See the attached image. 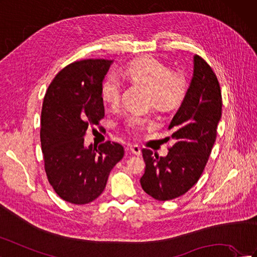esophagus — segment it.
Returning <instances> with one entry per match:
<instances>
[{"instance_id": "34e87169", "label": "esophagus", "mask_w": 257, "mask_h": 257, "mask_svg": "<svg viewBox=\"0 0 257 257\" xmlns=\"http://www.w3.org/2000/svg\"><path fill=\"white\" fill-rule=\"evenodd\" d=\"M127 149L135 156H141V154H142L141 147H140V146H137V145H131V146H128Z\"/></svg>"}]
</instances>
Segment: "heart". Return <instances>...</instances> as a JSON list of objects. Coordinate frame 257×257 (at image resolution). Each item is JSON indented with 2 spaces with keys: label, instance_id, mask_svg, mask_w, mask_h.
Masks as SVG:
<instances>
[{
  "label": "heart",
  "instance_id": "b5f03b06",
  "mask_svg": "<svg viewBox=\"0 0 257 257\" xmlns=\"http://www.w3.org/2000/svg\"><path fill=\"white\" fill-rule=\"evenodd\" d=\"M124 73L132 81L151 91L152 105L162 111L176 108L182 101L186 81L180 73L172 72L170 67L154 57L138 58L126 67ZM122 84L114 74H109L101 86V96L110 106H116L120 101ZM149 122L147 117L134 113L126 121V127L132 131L142 130Z\"/></svg>",
  "mask_w": 257,
  "mask_h": 257
}]
</instances>
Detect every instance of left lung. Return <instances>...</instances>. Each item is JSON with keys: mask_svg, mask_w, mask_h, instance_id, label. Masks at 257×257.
Masks as SVG:
<instances>
[{"mask_svg": "<svg viewBox=\"0 0 257 257\" xmlns=\"http://www.w3.org/2000/svg\"><path fill=\"white\" fill-rule=\"evenodd\" d=\"M221 93L207 62L193 55L192 77L184 99L169 124L174 145L166 157L143 149L144 191L159 201L185 195L195 185L209 160L221 116Z\"/></svg>", "mask_w": 257, "mask_h": 257, "instance_id": "1", "label": "left lung"}]
</instances>
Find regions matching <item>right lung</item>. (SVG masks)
Listing matches in <instances>:
<instances>
[{"label":"right lung","mask_w":257,"mask_h":257,"mask_svg":"<svg viewBox=\"0 0 257 257\" xmlns=\"http://www.w3.org/2000/svg\"><path fill=\"white\" fill-rule=\"evenodd\" d=\"M112 60L73 62L47 88L41 113V146L48 182L69 203L86 204L98 198L113 166L124 156L120 144L98 149L84 145L89 125L105 116L101 86Z\"/></svg>","instance_id":"add662e5"}]
</instances>
